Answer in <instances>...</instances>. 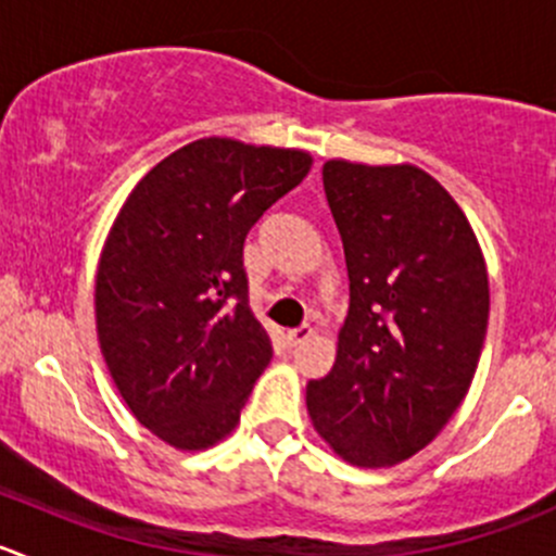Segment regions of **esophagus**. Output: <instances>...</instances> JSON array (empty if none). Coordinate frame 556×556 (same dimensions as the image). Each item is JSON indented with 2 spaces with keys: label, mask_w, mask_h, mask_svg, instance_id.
Returning a JSON list of instances; mask_svg holds the SVG:
<instances>
[{
  "label": "esophagus",
  "mask_w": 556,
  "mask_h": 556,
  "mask_svg": "<svg viewBox=\"0 0 556 556\" xmlns=\"http://www.w3.org/2000/svg\"><path fill=\"white\" fill-rule=\"evenodd\" d=\"M306 339H312V328H295V330H288V333H285V341H288V346L304 344Z\"/></svg>",
  "instance_id": "obj_1"
}]
</instances>
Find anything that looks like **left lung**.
Listing matches in <instances>:
<instances>
[{
	"label": "left lung",
	"mask_w": 556,
	"mask_h": 556,
	"mask_svg": "<svg viewBox=\"0 0 556 556\" xmlns=\"http://www.w3.org/2000/svg\"><path fill=\"white\" fill-rule=\"evenodd\" d=\"M323 185L350 312L306 408L341 459L387 468L425 450L468 395L490 319L486 263L457 201L417 166L336 159Z\"/></svg>",
	"instance_id": "obj_1"
}]
</instances>
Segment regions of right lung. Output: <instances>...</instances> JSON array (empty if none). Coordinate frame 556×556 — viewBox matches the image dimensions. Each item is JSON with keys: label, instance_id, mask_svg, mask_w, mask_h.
Here are the masks:
<instances>
[{"label": "right lung", "instance_id": "add662e5", "mask_svg": "<svg viewBox=\"0 0 556 556\" xmlns=\"http://www.w3.org/2000/svg\"><path fill=\"white\" fill-rule=\"evenodd\" d=\"M312 155L206 137L128 193L97 271V333L134 417L182 452L226 439L271 341L247 304L244 237Z\"/></svg>", "mask_w": 556, "mask_h": 556}]
</instances>
